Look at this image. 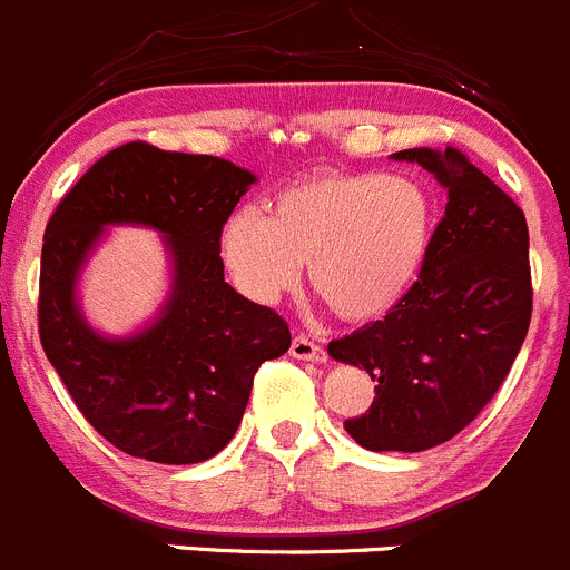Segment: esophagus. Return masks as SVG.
<instances>
[{"label": "esophagus", "mask_w": 570, "mask_h": 570, "mask_svg": "<svg viewBox=\"0 0 570 570\" xmlns=\"http://www.w3.org/2000/svg\"><path fill=\"white\" fill-rule=\"evenodd\" d=\"M289 354L295 360H309V363H323V360H326V348H321V345L312 343L309 337H303V334H297V337L292 340Z\"/></svg>", "instance_id": "34e87169"}]
</instances>
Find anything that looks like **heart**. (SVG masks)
I'll use <instances>...</instances> for the list:
<instances>
[{
	"instance_id": "heart-1",
	"label": "heart",
	"mask_w": 570,
	"mask_h": 570,
	"mask_svg": "<svg viewBox=\"0 0 570 570\" xmlns=\"http://www.w3.org/2000/svg\"><path fill=\"white\" fill-rule=\"evenodd\" d=\"M433 207L419 183L380 174H317L292 183L267 216L238 210L219 253L238 289L273 303L301 278L345 321H374L396 306L428 261Z\"/></svg>"
}]
</instances>
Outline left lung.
<instances>
[{
	"instance_id": "8db88e82",
	"label": "left lung",
	"mask_w": 570,
	"mask_h": 570,
	"mask_svg": "<svg viewBox=\"0 0 570 570\" xmlns=\"http://www.w3.org/2000/svg\"><path fill=\"white\" fill-rule=\"evenodd\" d=\"M446 190L428 261L382 321L328 343V357L376 382L374 402L345 430L360 446L422 453L453 439L509 376L531 323L529 227L459 148H405Z\"/></svg>"
}]
</instances>
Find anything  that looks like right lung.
<instances>
[{
	"label": "right lung",
	"mask_w": 570,
	"mask_h": 570,
	"mask_svg": "<svg viewBox=\"0 0 570 570\" xmlns=\"http://www.w3.org/2000/svg\"><path fill=\"white\" fill-rule=\"evenodd\" d=\"M255 174L210 154L126 142L83 174L47 222L39 334L69 396L109 444L154 464H199L225 450L261 363L289 351L269 306L225 281L219 233ZM111 224L163 232L173 292L129 338H104L80 315L75 284Z\"/></svg>",
	"instance_id": "right-lung-1"
}]
</instances>
